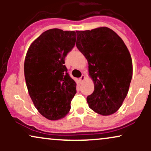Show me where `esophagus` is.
Returning a JSON list of instances; mask_svg holds the SVG:
<instances>
[{
	"mask_svg": "<svg viewBox=\"0 0 151 151\" xmlns=\"http://www.w3.org/2000/svg\"><path fill=\"white\" fill-rule=\"evenodd\" d=\"M84 78H85L84 75H81V77L79 78V81H80V82H82V81L84 80Z\"/></svg>",
	"mask_w": 151,
	"mask_h": 151,
	"instance_id": "esophagus-1",
	"label": "esophagus"
}]
</instances>
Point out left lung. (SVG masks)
<instances>
[{
    "label": "left lung",
    "mask_w": 151,
    "mask_h": 151,
    "mask_svg": "<svg viewBox=\"0 0 151 151\" xmlns=\"http://www.w3.org/2000/svg\"><path fill=\"white\" fill-rule=\"evenodd\" d=\"M76 45L89 64L94 91L86 97L89 108L109 116L116 112L129 91L133 65L125 43L111 29L77 31Z\"/></svg>",
    "instance_id": "left-lung-1"
}]
</instances>
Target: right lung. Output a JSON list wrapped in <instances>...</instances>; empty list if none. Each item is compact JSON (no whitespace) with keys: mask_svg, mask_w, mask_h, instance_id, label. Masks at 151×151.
<instances>
[{"mask_svg":"<svg viewBox=\"0 0 151 151\" xmlns=\"http://www.w3.org/2000/svg\"><path fill=\"white\" fill-rule=\"evenodd\" d=\"M75 42L74 31L50 29L31 44L26 54L24 73L29 94L38 111L49 120L65 117L77 93V84L65 65Z\"/></svg>","mask_w":151,"mask_h":151,"instance_id":"obj_1","label":"right lung"}]
</instances>
